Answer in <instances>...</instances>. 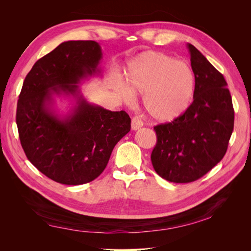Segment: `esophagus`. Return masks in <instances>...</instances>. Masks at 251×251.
Returning a JSON list of instances; mask_svg holds the SVG:
<instances>
[{
    "instance_id": "obj_1",
    "label": "esophagus",
    "mask_w": 251,
    "mask_h": 251,
    "mask_svg": "<svg viewBox=\"0 0 251 251\" xmlns=\"http://www.w3.org/2000/svg\"><path fill=\"white\" fill-rule=\"evenodd\" d=\"M143 126V121L138 117V116H135L132 119V130L136 131V130H139L140 127H142Z\"/></svg>"
}]
</instances>
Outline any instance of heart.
I'll return each instance as SVG.
<instances>
[{
	"instance_id": "1",
	"label": "heart",
	"mask_w": 251,
	"mask_h": 251,
	"mask_svg": "<svg viewBox=\"0 0 251 251\" xmlns=\"http://www.w3.org/2000/svg\"><path fill=\"white\" fill-rule=\"evenodd\" d=\"M117 92L126 103L141 95L148 115L168 123L183 114L192 102L195 75L187 64L160 52H143L128 64L126 85L118 83Z\"/></svg>"
}]
</instances>
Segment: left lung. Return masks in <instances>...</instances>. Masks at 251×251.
Masks as SVG:
<instances>
[{
    "instance_id": "left-lung-1",
    "label": "left lung",
    "mask_w": 251,
    "mask_h": 251,
    "mask_svg": "<svg viewBox=\"0 0 251 251\" xmlns=\"http://www.w3.org/2000/svg\"><path fill=\"white\" fill-rule=\"evenodd\" d=\"M195 74L194 100L172 123L154 126L151 160L161 178L174 183L198 180L224 157L233 131L234 111L223 75L193 45H187Z\"/></svg>"
}]
</instances>
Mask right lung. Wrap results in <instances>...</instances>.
I'll list each match as a JSON object with an SVG mask.
<instances>
[{
  "label": "right lung",
  "instance_id": "obj_1",
  "mask_svg": "<svg viewBox=\"0 0 251 251\" xmlns=\"http://www.w3.org/2000/svg\"><path fill=\"white\" fill-rule=\"evenodd\" d=\"M102 53L94 41H69L43 56L27 74L19 96L17 126L28 160L66 185L93 181L107 166L116 143L131 130L125 111L89 103L77 83L95 74ZM72 95L77 105L65 119L50 110L52 95Z\"/></svg>",
  "mask_w": 251,
  "mask_h": 251
}]
</instances>
